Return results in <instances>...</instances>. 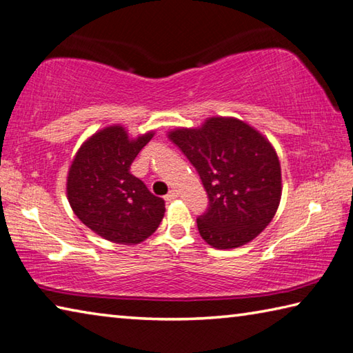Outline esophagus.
Here are the masks:
<instances>
[{"instance_id": "obj_1", "label": "esophagus", "mask_w": 353, "mask_h": 353, "mask_svg": "<svg viewBox=\"0 0 353 353\" xmlns=\"http://www.w3.org/2000/svg\"><path fill=\"white\" fill-rule=\"evenodd\" d=\"M176 196H178V194H176V190H170V192L165 195V201H167V203H170V201H173V200H175V199H176Z\"/></svg>"}]
</instances>
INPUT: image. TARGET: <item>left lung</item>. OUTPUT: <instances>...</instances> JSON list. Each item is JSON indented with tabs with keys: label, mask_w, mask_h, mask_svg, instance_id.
<instances>
[{
	"label": "left lung",
	"mask_w": 353,
	"mask_h": 353,
	"mask_svg": "<svg viewBox=\"0 0 353 353\" xmlns=\"http://www.w3.org/2000/svg\"><path fill=\"white\" fill-rule=\"evenodd\" d=\"M201 178L209 199L196 219L200 236L217 250L256 239L273 220L282 194L281 163L270 141L236 117H209L200 128L169 133Z\"/></svg>",
	"instance_id": "8db88e82"
}]
</instances>
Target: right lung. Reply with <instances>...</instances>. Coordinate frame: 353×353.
Instances as JSON below:
<instances>
[{
	"label": "right lung",
	"mask_w": 353,
	"mask_h": 353,
	"mask_svg": "<svg viewBox=\"0 0 353 353\" xmlns=\"http://www.w3.org/2000/svg\"><path fill=\"white\" fill-rule=\"evenodd\" d=\"M153 132L130 139L111 125L80 145L68 172L66 194L74 214L105 240L122 245L144 242L164 217V200L154 196L130 172Z\"/></svg>",
	"instance_id": "1"
}]
</instances>
